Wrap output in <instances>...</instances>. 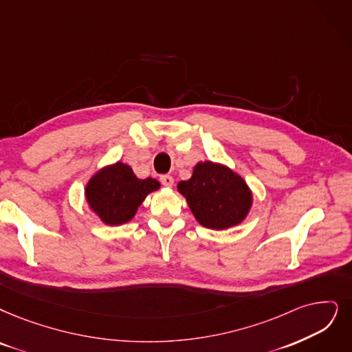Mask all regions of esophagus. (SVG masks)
Masks as SVG:
<instances>
[{
	"label": "esophagus",
	"instance_id": "esophagus-1",
	"mask_svg": "<svg viewBox=\"0 0 352 352\" xmlns=\"http://www.w3.org/2000/svg\"><path fill=\"white\" fill-rule=\"evenodd\" d=\"M160 182H162V185L170 188L175 184V179L170 175H163V176H160Z\"/></svg>",
	"mask_w": 352,
	"mask_h": 352
}]
</instances>
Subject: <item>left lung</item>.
Wrapping results in <instances>:
<instances>
[{"mask_svg": "<svg viewBox=\"0 0 352 352\" xmlns=\"http://www.w3.org/2000/svg\"><path fill=\"white\" fill-rule=\"evenodd\" d=\"M177 189L195 218L210 230H227L240 223L251 206L245 182L228 167L212 162L196 164L192 177L180 182Z\"/></svg>", "mask_w": 352, "mask_h": 352, "instance_id": "obj_1", "label": "left lung"}]
</instances>
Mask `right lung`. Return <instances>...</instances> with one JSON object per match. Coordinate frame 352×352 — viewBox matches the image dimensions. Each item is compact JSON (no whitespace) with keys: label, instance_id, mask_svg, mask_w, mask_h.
Wrapping results in <instances>:
<instances>
[{"label":"right lung","instance_id":"add662e5","mask_svg":"<svg viewBox=\"0 0 352 352\" xmlns=\"http://www.w3.org/2000/svg\"><path fill=\"white\" fill-rule=\"evenodd\" d=\"M156 179H138L133 168L121 162L98 172L87 186V199L92 210L108 225L130 221L146 196L159 189Z\"/></svg>","mask_w":352,"mask_h":352}]
</instances>
